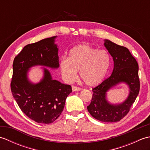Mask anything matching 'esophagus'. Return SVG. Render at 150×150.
Segmentation results:
<instances>
[{"mask_svg": "<svg viewBox=\"0 0 150 150\" xmlns=\"http://www.w3.org/2000/svg\"><path fill=\"white\" fill-rule=\"evenodd\" d=\"M81 89L80 88H79L76 86H72V90L73 91H80Z\"/></svg>", "mask_w": 150, "mask_h": 150, "instance_id": "34e87169", "label": "esophagus"}]
</instances>
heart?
Segmentation results:
<instances>
[{
	"mask_svg": "<svg viewBox=\"0 0 150 150\" xmlns=\"http://www.w3.org/2000/svg\"><path fill=\"white\" fill-rule=\"evenodd\" d=\"M110 64V56L106 50H98L88 44L76 46L69 51L68 59L60 60V69L66 81L76 80L78 71L84 83L94 86L103 81Z\"/></svg>",
	"mask_w": 150,
	"mask_h": 150,
	"instance_id": "heart-1",
	"label": "heart"
}]
</instances>
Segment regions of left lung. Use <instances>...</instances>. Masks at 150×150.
I'll list each match as a JSON object with an SVG mask.
<instances>
[{"instance_id": "8db88e82", "label": "left lung", "mask_w": 150, "mask_h": 150, "mask_svg": "<svg viewBox=\"0 0 150 150\" xmlns=\"http://www.w3.org/2000/svg\"><path fill=\"white\" fill-rule=\"evenodd\" d=\"M104 46L114 62V68L109 77L92 89L93 95L87 109L91 115L105 122H118L125 117L134 103L140 90L139 65L126 47L106 40ZM120 82H125L130 88L127 99L120 105H110L105 99L106 92Z\"/></svg>"}]
</instances>
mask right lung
Segmentation results:
<instances>
[{
	"instance_id": "obj_1",
	"label": "right lung",
	"mask_w": 150,
	"mask_h": 150,
	"mask_svg": "<svg viewBox=\"0 0 150 150\" xmlns=\"http://www.w3.org/2000/svg\"><path fill=\"white\" fill-rule=\"evenodd\" d=\"M56 37L29 44L15 57L13 63L11 91L15 100L27 117L38 123L50 124L58 118L71 93L70 85L53 80L44 68V75L39 83H31L27 78L28 70L36 65L52 68L59 66Z\"/></svg>"
}]
</instances>
